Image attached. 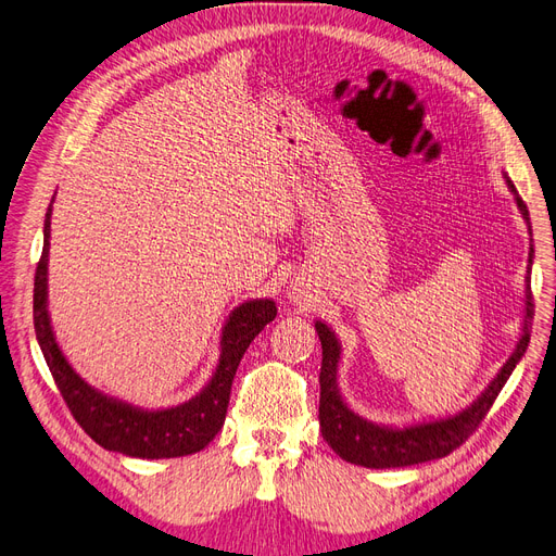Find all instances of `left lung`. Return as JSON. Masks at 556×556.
<instances>
[{
  "label": "left lung",
  "instance_id": "obj_1",
  "mask_svg": "<svg viewBox=\"0 0 556 556\" xmlns=\"http://www.w3.org/2000/svg\"><path fill=\"white\" fill-rule=\"evenodd\" d=\"M508 188L517 199V206L529 223L527 204L517 194L513 180H508ZM531 233V225H529ZM531 260L533 248L529 250V274H531ZM533 294H531V276H527V317H525V333L517 343V350L510 359L503 364L498 376L492 384L478 396V401L470 403L466 410L454 417L435 419V422L415 425L406 429H390L378 427L374 422H366L359 415L352 413L336 387V368L341 359V345L336 336L329 331L325 323H315L319 343H323V368H319V429H323L325 441L331 450L339 454L341 459L366 466V468H401L413 466L431 459L447 457L452 450H457L462 443L468 441L470 433H476L484 415L490 413L503 384L508 382L513 368L525 355L529 341H531V317H533Z\"/></svg>",
  "mask_w": 556,
  "mask_h": 556
}]
</instances>
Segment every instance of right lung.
I'll list each match as a JSON object with an SVG mask.
<instances>
[{
    "mask_svg": "<svg viewBox=\"0 0 556 556\" xmlns=\"http://www.w3.org/2000/svg\"><path fill=\"white\" fill-rule=\"evenodd\" d=\"M50 208L43 225V250L35 274V331L46 364L76 422L104 450L123 452L139 459H172L204 450L223 429L229 406L231 382L252 339L276 317L271 299L241 304L223 331V355L204 392L192 401L166 410H141L129 403L104 396L78 378L55 343L46 311Z\"/></svg>",
    "mask_w": 556,
    "mask_h": 556,
    "instance_id": "obj_1",
    "label": "right lung"
}]
</instances>
